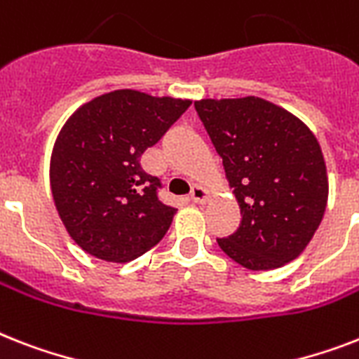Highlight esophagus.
Wrapping results in <instances>:
<instances>
[{"label": "esophagus", "mask_w": 359, "mask_h": 359, "mask_svg": "<svg viewBox=\"0 0 359 359\" xmlns=\"http://www.w3.org/2000/svg\"><path fill=\"white\" fill-rule=\"evenodd\" d=\"M189 199L194 201V203H197V205H203V203H206V199H208V191H206L203 186H194V188H191V194H189Z\"/></svg>", "instance_id": "obj_1"}]
</instances>
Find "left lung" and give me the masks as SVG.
<instances>
[{"label": "left lung", "mask_w": 359, "mask_h": 359, "mask_svg": "<svg viewBox=\"0 0 359 359\" xmlns=\"http://www.w3.org/2000/svg\"><path fill=\"white\" fill-rule=\"evenodd\" d=\"M195 110L234 188L241 223L217 238L250 271L295 260L325 215L328 179L319 142L287 110L260 97L201 99Z\"/></svg>", "instance_id": "obj_1"}]
</instances>
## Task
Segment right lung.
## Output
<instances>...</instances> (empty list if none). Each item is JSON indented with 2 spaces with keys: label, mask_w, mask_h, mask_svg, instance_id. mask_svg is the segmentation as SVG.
<instances>
[{
  "label": "right lung",
  "mask_w": 359,
  "mask_h": 359,
  "mask_svg": "<svg viewBox=\"0 0 359 359\" xmlns=\"http://www.w3.org/2000/svg\"><path fill=\"white\" fill-rule=\"evenodd\" d=\"M191 101L136 90L99 95L64 123L51 154V191L64 226L88 255L125 264L158 243L177 208L142 168Z\"/></svg>",
  "instance_id": "obj_1"
}]
</instances>
